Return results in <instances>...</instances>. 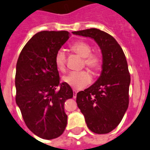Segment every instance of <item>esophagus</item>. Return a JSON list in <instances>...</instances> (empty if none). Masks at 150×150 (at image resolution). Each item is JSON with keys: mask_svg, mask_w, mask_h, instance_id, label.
Returning a JSON list of instances; mask_svg holds the SVG:
<instances>
[{"mask_svg": "<svg viewBox=\"0 0 150 150\" xmlns=\"http://www.w3.org/2000/svg\"><path fill=\"white\" fill-rule=\"evenodd\" d=\"M77 93H78V92H77L76 91H75V90L73 91V98H76Z\"/></svg>", "mask_w": 150, "mask_h": 150, "instance_id": "esophagus-1", "label": "esophagus"}]
</instances>
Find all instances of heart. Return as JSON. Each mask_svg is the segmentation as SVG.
<instances>
[{
	"mask_svg": "<svg viewBox=\"0 0 150 150\" xmlns=\"http://www.w3.org/2000/svg\"><path fill=\"white\" fill-rule=\"evenodd\" d=\"M70 51L83 58V67L86 66L92 71L100 69L102 64V59L97 52H92V46L83 40H78L72 43L69 47ZM67 56L62 50H59L54 56V64L59 72L66 71ZM63 81L75 89H82L87 86L92 81V76L87 71L72 72L63 78Z\"/></svg>",
	"mask_w": 150,
	"mask_h": 150,
	"instance_id": "obj_1",
	"label": "heart"
}]
</instances>
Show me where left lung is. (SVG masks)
Wrapping results in <instances>:
<instances>
[{
	"label": "left lung",
	"mask_w": 150,
	"mask_h": 150,
	"mask_svg": "<svg viewBox=\"0 0 150 150\" xmlns=\"http://www.w3.org/2000/svg\"><path fill=\"white\" fill-rule=\"evenodd\" d=\"M72 33L94 39L101 50L100 76L94 84L78 92L76 102L92 132L109 133L120 124L129 106L130 75L125 54L115 39L100 29Z\"/></svg>",
	"instance_id": "left-lung-1"
}]
</instances>
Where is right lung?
<instances>
[{
    "mask_svg": "<svg viewBox=\"0 0 150 150\" xmlns=\"http://www.w3.org/2000/svg\"><path fill=\"white\" fill-rule=\"evenodd\" d=\"M69 38L67 31L36 33L17 61L16 103L28 128L43 139L58 138L67 127L64 103L73 97V92L60 82L54 56Z\"/></svg>",
    "mask_w": 150,
    "mask_h": 150,
    "instance_id": "right-lung-1",
    "label": "right lung"
}]
</instances>
